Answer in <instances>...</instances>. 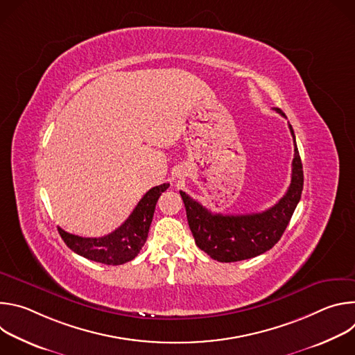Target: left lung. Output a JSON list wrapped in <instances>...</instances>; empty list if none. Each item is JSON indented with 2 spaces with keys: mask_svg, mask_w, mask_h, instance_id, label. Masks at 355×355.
<instances>
[{
  "mask_svg": "<svg viewBox=\"0 0 355 355\" xmlns=\"http://www.w3.org/2000/svg\"><path fill=\"white\" fill-rule=\"evenodd\" d=\"M275 111L285 116L279 108ZM289 130L295 150L291 184L285 195L270 209L247 215L212 214L188 193L180 191L195 243L211 259L234 263L257 257L272 248L284 234L303 189L302 162L291 125Z\"/></svg>",
  "mask_w": 355,
  "mask_h": 355,
  "instance_id": "8db88e82",
  "label": "left lung"
}]
</instances>
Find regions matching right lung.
Instances as JSON below:
<instances>
[{
	"instance_id": "add662e5",
	"label": "right lung",
	"mask_w": 355,
	"mask_h": 355,
	"mask_svg": "<svg viewBox=\"0 0 355 355\" xmlns=\"http://www.w3.org/2000/svg\"><path fill=\"white\" fill-rule=\"evenodd\" d=\"M170 187H153L139 200L130 216L112 233L104 237H80L59 227V233L69 248L91 261L121 266L133 260L146 243L160 195Z\"/></svg>"
}]
</instances>
